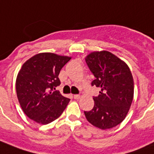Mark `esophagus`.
Masks as SVG:
<instances>
[{
	"label": "esophagus",
	"instance_id": "1",
	"mask_svg": "<svg viewBox=\"0 0 154 154\" xmlns=\"http://www.w3.org/2000/svg\"><path fill=\"white\" fill-rule=\"evenodd\" d=\"M73 97L75 100H78V99H80V94H74L73 95Z\"/></svg>",
	"mask_w": 154,
	"mask_h": 154
}]
</instances>
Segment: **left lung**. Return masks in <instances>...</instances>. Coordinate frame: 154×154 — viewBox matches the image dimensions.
<instances>
[{
  "label": "left lung",
  "instance_id": "obj_1",
  "mask_svg": "<svg viewBox=\"0 0 154 154\" xmlns=\"http://www.w3.org/2000/svg\"><path fill=\"white\" fill-rule=\"evenodd\" d=\"M94 80L92 86L100 88L93 98L94 108L84 112L93 126L102 130L118 126L126 118L134 96V81L126 63L109 51H94L86 57Z\"/></svg>",
  "mask_w": 154,
  "mask_h": 154
}]
</instances>
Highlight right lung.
I'll use <instances>...</instances> for the list:
<instances>
[{
  "label": "right lung",
  "instance_id": "right-lung-1",
  "mask_svg": "<svg viewBox=\"0 0 154 154\" xmlns=\"http://www.w3.org/2000/svg\"><path fill=\"white\" fill-rule=\"evenodd\" d=\"M71 57L40 53L23 64L16 78L17 97L23 111L40 124H48L62 114L68 98L55 91L59 74Z\"/></svg>",
  "mask_w": 154,
  "mask_h": 154
}]
</instances>
